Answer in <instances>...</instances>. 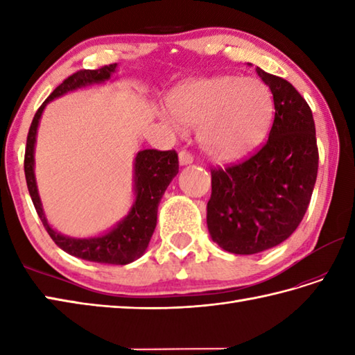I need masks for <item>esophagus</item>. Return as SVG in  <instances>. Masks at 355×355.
Segmentation results:
<instances>
[{
  "instance_id": "1",
  "label": "esophagus",
  "mask_w": 355,
  "mask_h": 355,
  "mask_svg": "<svg viewBox=\"0 0 355 355\" xmlns=\"http://www.w3.org/2000/svg\"><path fill=\"white\" fill-rule=\"evenodd\" d=\"M178 158H180V164H182V166H184V164H191V163L193 162V155L189 153V150H186V149L180 150Z\"/></svg>"
}]
</instances>
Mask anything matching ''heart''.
Returning a JSON list of instances; mask_svg holds the SVG:
<instances>
[{
	"instance_id": "obj_1",
	"label": "heart",
	"mask_w": 355,
	"mask_h": 355,
	"mask_svg": "<svg viewBox=\"0 0 355 355\" xmlns=\"http://www.w3.org/2000/svg\"><path fill=\"white\" fill-rule=\"evenodd\" d=\"M171 125L200 126L201 148L216 160H238L261 145L273 117V97L256 78L214 76L186 82L169 94Z\"/></svg>"
}]
</instances>
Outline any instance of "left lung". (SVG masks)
I'll list each match as a JSON object with an SVG mask.
<instances>
[{"instance_id": "left-lung-1", "label": "left lung", "mask_w": 355, "mask_h": 355, "mask_svg": "<svg viewBox=\"0 0 355 355\" xmlns=\"http://www.w3.org/2000/svg\"><path fill=\"white\" fill-rule=\"evenodd\" d=\"M275 102L268 140L227 168L210 169V236L225 252L254 254L297 229L318 178L319 149L310 105L288 80L256 69Z\"/></svg>"}]
</instances>
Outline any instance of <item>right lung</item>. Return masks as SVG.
<instances>
[{
  "label": "right lung",
  "mask_w": 355,
  "mask_h": 355,
  "mask_svg": "<svg viewBox=\"0 0 355 355\" xmlns=\"http://www.w3.org/2000/svg\"><path fill=\"white\" fill-rule=\"evenodd\" d=\"M116 67L117 64H110L103 65L97 70H79L73 73L71 76L67 78L61 85L56 87L55 92L44 101L41 107L37 108L27 134L24 172L28 193L32 197L33 206L41 218L45 230H47L50 238L55 241L58 247H61L69 254L85 261L112 263V266H125V263L139 259L145 253L150 236H153L157 224L158 202H160L166 187L169 186L172 178L178 173V154L175 150H140L137 157H135L134 163L135 201L130 214L117 224V227L105 233L103 236L97 238H70L61 235V233H58L50 227L42 212L33 173V149L36 130L45 105L55 99V97L62 96L67 92H71V89L92 84H99V82L110 79L111 74L116 71Z\"/></svg>",
  "instance_id": "add662e5"
}]
</instances>
